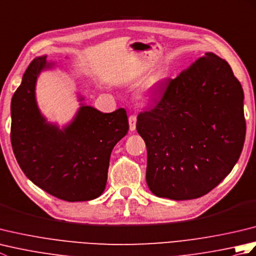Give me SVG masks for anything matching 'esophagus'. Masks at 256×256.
I'll return each instance as SVG.
<instances>
[{
  "label": "esophagus",
  "instance_id": "esophagus-1",
  "mask_svg": "<svg viewBox=\"0 0 256 256\" xmlns=\"http://www.w3.org/2000/svg\"><path fill=\"white\" fill-rule=\"evenodd\" d=\"M128 124L130 130H131V131H135V128H136V116H130Z\"/></svg>",
  "mask_w": 256,
  "mask_h": 256
}]
</instances>
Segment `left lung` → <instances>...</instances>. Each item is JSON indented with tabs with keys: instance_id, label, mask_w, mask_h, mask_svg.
Segmentation results:
<instances>
[{
	"instance_id": "left-lung-1",
	"label": "left lung",
	"mask_w": 256,
	"mask_h": 256,
	"mask_svg": "<svg viewBox=\"0 0 256 256\" xmlns=\"http://www.w3.org/2000/svg\"><path fill=\"white\" fill-rule=\"evenodd\" d=\"M243 89L224 59L206 52L167 80L160 100L138 116L148 148L146 182L157 197L189 200L229 175L246 140Z\"/></svg>"
}]
</instances>
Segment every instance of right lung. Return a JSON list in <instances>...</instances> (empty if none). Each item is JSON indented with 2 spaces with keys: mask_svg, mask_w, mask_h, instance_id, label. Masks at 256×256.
I'll list each match as a JSON object with an SVG mask.
<instances>
[{
  "mask_svg": "<svg viewBox=\"0 0 256 256\" xmlns=\"http://www.w3.org/2000/svg\"><path fill=\"white\" fill-rule=\"evenodd\" d=\"M55 67L47 56L35 58L10 102V142L20 167L36 186L62 200L88 201L104 192L114 146L128 131L124 108L102 113L80 103L62 128L40 113L36 82L42 70ZM79 101L84 96H79Z\"/></svg>",
  "mask_w": 256,
  "mask_h": 256,
  "instance_id": "right-lung-1",
  "label": "right lung"
}]
</instances>
